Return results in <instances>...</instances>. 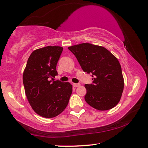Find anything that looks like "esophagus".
Segmentation results:
<instances>
[{"instance_id":"1","label":"esophagus","mask_w":148,"mask_h":148,"mask_svg":"<svg viewBox=\"0 0 148 148\" xmlns=\"http://www.w3.org/2000/svg\"><path fill=\"white\" fill-rule=\"evenodd\" d=\"M72 86H74V87H75V88H77V87L80 86V84H76V83H73V84H72Z\"/></svg>"}]
</instances>
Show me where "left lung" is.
Returning <instances> with one entry per match:
<instances>
[{"mask_svg":"<svg viewBox=\"0 0 148 148\" xmlns=\"http://www.w3.org/2000/svg\"><path fill=\"white\" fill-rule=\"evenodd\" d=\"M84 71L92 74L93 84H86V102L96 110L113 108L124 87L122 68L116 57L101 46L82 43L68 47Z\"/></svg>","mask_w":148,"mask_h":148,"instance_id":"8db88e82","label":"left lung"}]
</instances>
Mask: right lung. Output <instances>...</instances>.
Instances as JSON below:
<instances>
[{"mask_svg": "<svg viewBox=\"0 0 148 148\" xmlns=\"http://www.w3.org/2000/svg\"><path fill=\"white\" fill-rule=\"evenodd\" d=\"M63 50L58 46H48L34 50L23 72L25 91L32 110L39 116L54 118L66 108L72 92L69 82L54 81L56 68Z\"/></svg>", "mask_w": 148, "mask_h": 148, "instance_id": "add662e5", "label": "right lung"}]
</instances>
